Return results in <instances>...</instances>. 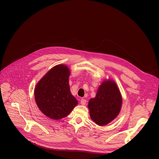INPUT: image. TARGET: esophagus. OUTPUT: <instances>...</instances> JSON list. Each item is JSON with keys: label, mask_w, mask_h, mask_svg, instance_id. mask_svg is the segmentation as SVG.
<instances>
[{"label": "esophagus", "mask_w": 159, "mask_h": 159, "mask_svg": "<svg viewBox=\"0 0 159 159\" xmlns=\"http://www.w3.org/2000/svg\"><path fill=\"white\" fill-rule=\"evenodd\" d=\"M80 104L82 105H85L86 104V99H84V98H82L80 100Z\"/></svg>", "instance_id": "34e87169"}]
</instances>
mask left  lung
Returning <instances> with one entry per match:
<instances>
[{"mask_svg":"<svg viewBox=\"0 0 159 159\" xmlns=\"http://www.w3.org/2000/svg\"><path fill=\"white\" fill-rule=\"evenodd\" d=\"M122 103V96L116 83L104 80L98 87L95 97L88 102L90 117L99 126H104L118 116Z\"/></svg>","mask_w":159,"mask_h":159,"instance_id":"obj_1","label":"left lung"}]
</instances>
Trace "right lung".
<instances>
[{"label":"right lung","mask_w":159,"mask_h":159,"mask_svg":"<svg viewBox=\"0 0 159 159\" xmlns=\"http://www.w3.org/2000/svg\"><path fill=\"white\" fill-rule=\"evenodd\" d=\"M68 66H54L37 83L35 99L39 110L48 117L58 120L68 116L78 104L71 93Z\"/></svg>","instance_id":"add662e5"}]
</instances>
